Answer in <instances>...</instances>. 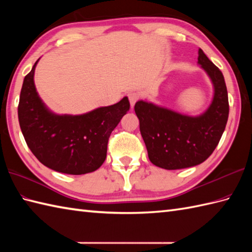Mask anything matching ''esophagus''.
Returning a JSON list of instances; mask_svg holds the SVG:
<instances>
[{"label":"esophagus","instance_id":"34e87169","mask_svg":"<svg viewBox=\"0 0 252 252\" xmlns=\"http://www.w3.org/2000/svg\"><path fill=\"white\" fill-rule=\"evenodd\" d=\"M140 99V94L136 93V92H132L129 94V100H130V104L131 107H134L136 101Z\"/></svg>","mask_w":252,"mask_h":252}]
</instances>
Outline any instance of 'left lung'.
Instances as JSON below:
<instances>
[{"label":"left lung","mask_w":252,"mask_h":252,"mask_svg":"<svg viewBox=\"0 0 252 252\" xmlns=\"http://www.w3.org/2000/svg\"><path fill=\"white\" fill-rule=\"evenodd\" d=\"M198 65L213 87L211 103L200 115H184L147 100H138L134 106L148 158L159 168L179 170L200 164L215 151L225 130L229 107L223 74L201 49Z\"/></svg>","instance_id":"8db88e82"}]
</instances>
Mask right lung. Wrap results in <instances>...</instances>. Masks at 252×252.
<instances>
[{
  "instance_id": "obj_1",
  "label": "right lung",
  "mask_w": 252,
  "mask_h": 252,
  "mask_svg": "<svg viewBox=\"0 0 252 252\" xmlns=\"http://www.w3.org/2000/svg\"><path fill=\"white\" fill-rule=\"evenodd\" d=\"M37 62L24 79L18 105L19 126L27 145L42 164L57 172H93L105 161L109 136L129 111V99L125 96L119 103L82 115L55 114L36 92Z\"/></svg>"
}]
</instances>
